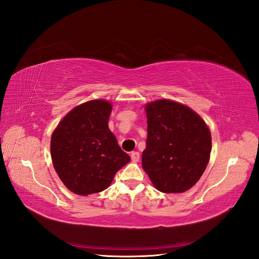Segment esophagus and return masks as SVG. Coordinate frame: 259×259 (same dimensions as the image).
<instances>
[{"mask_svg":"<svg viewBox=\"0 0 259 259\" xmlns=\"http://www.w3.org/2000/svg\"><path fill=\"white\" fill-rule=\"evenodd\" d=\"M140 159V153L139 152H132L131 153V160L134 162H137L139 161Z\"/></svg>","mask_w":259,"mask_h":259,"instance_id":"obj_1","label":"esophagus"}]
</instances>
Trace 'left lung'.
Masks as SVG:
<instances>
[{"instance_id": "obj_1", "label": "left lung", "mask_w": 259, "mask_h": 259, "mask_svg": "<svg viewBox=\"0 0 259 259\" xmlns=\"http://www.w3.org/2000/svg\"><path fill=\"white\" fill-rule=\"evenodd\" d=\"M146 147L142 167L154 187L164 193H182L201 178L207 166L211 137L193 109L170 100L145 105Z\"/></svg>"}]
</instances>
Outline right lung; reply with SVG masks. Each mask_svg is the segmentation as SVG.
<instances>
[{"label":"right lung","mask_w":259,"mask_h":259,"mask_svg":"<svg viewBox=\"0 0 259 259\" xmlns=\"http://www.w3.org/2000/svg\"><path fill=\"white\" fill-rule=\"evenodd\" d=\"M112 104L92 100L76 106L51 138V156L68 190L88 195L107 189L116 172L130 161L108 128Z\"/></svg>","instance_id":"right-lung-1"}]
</instances>
